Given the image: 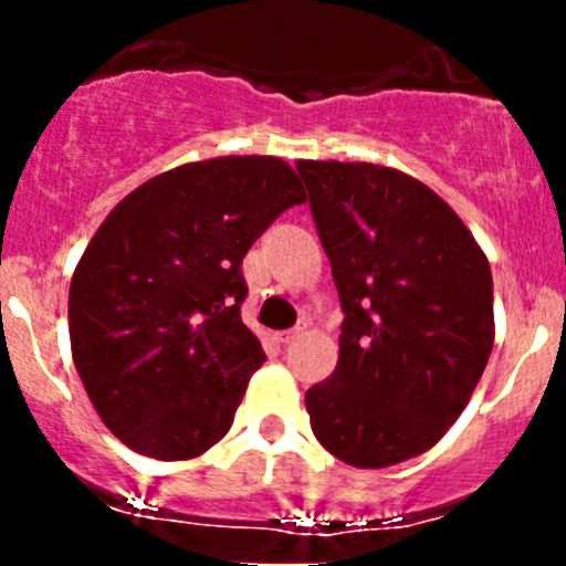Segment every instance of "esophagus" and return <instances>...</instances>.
<instances>
[{"mask_svg":"<svg viewBox=\"0 0 566 566\" xmlns=\"http://www.w3.org/2000/svg\"><path fill=\"white\" fill-rule=\"evenodd\" d=\"M300 334H303V328L294 326V328H286V332H280L277 339H280V343H283V345H286V343H294V339H297Z\"/></svg>","mask_w":566,"mask_h":566,"instance_id":"obj_1","label":"esophagus"}]
</instances>
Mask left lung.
<instances>
[{"label":"left lung","mask_w":566,"mask_h":566,"mask_svg":"<svg viewBox=\"0 0 566 566\" xmlns=\"http://www.w3.org/2000/svg\"><path fill=\"white\" fill-rule=\"evenodd\" d=\"M343 308L339 363L306 391L317 442L354 468L419 457L493 352L490 263L433 189L374 164L297 161Z\"/></svg>","instance_id":"obj_1"}]
</instances>
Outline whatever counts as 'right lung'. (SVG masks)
<instances>
[{
	"instance_id": "add662e5",
	"label": "right lung",
	"mask_w": 566,
	"mask_h": 566,
	"mask_svg": "<svg viewBox=\"0 0 566 566\" xmlns=\"http://www.w3.org/2000/svg\"><path fill=\"white\" fill-rule=\"evenodd\" d=\"M306 201L272 155L184 164L129 192L70 280L73 363L98 417L127 448L178 462L232 428L266 359L243 326V258Z\"/></svg>"
}]
</instances>
